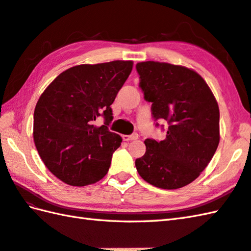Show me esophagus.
<instances>
[{
	"label": "esophagus",
	"instance_id": "1",
	"mask_svg": "<svg viewBox=\"0 0 251 251\" xmlns=\"http://www.w3.org/2000/svg\"><path fill=\"white\" fill-rule=\"evenodd\" d=\"M138 139V134H131V135H124L123 136V140L124 141H131V140H137Z\"/></svg>",
	"mask_w": 251,
	"mask_h": 251
}]
</instances>
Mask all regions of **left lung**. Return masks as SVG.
<instances>
[{
    "label": "left lung",
    "mask_w": 251,
    "mask_h": 251,
    "mask_svg": "<svg viewBox=\"0 0 251 251\" xmlns=\"http://www.w3.org/2000/svg\"><path fill=\"white\" fill-rule=\"evenodd\" d=\"M136 69L154 121L168 124L164 140L146 139L137 172L156 188H182L199 177L219 145V106L204 78L188 68L145 61Z\"/></svg>",
    "instance_id": "1"
}]
</instances>
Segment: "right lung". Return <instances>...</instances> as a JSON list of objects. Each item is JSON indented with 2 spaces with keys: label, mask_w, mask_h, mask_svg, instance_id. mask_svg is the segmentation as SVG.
Returning a JSON list of instances; mask_svg holds the SVG:
<instances>
[{
  "label": "right lung",
  "mask_w": 251,
  "mask_h": 251,
  "mask_svg": "<svg viewBox=\"0 0 251 251\" xmlns=\"http://www.w3.org/2000/svg\"><path fill=\"white\" fill-rule=\"evenodd\" d=\"M132 61L72 67L59 74L37 101L33 139L42 161L63 182L84 186L102 179L122 138L109 130L111 104L129 76ZM99 116L100 127L93 125Z\"/></svg>",
  "instance_id": "1"
}]
</instances>
